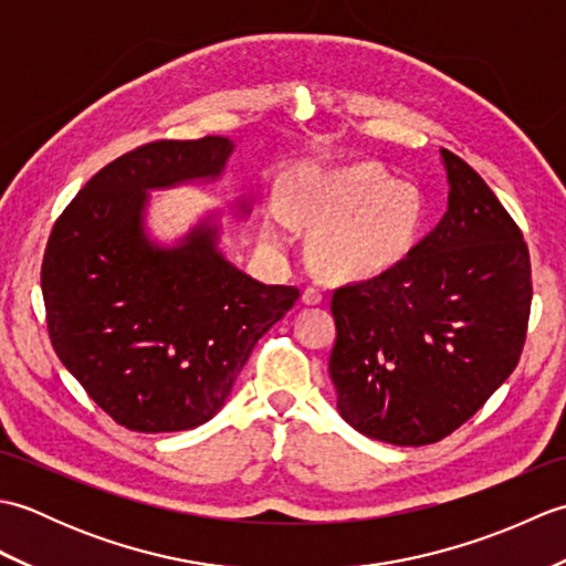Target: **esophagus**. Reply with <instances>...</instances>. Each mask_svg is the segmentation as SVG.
Returning a JSON list of instances; mask_svg holds the SVG:
<instances>
[{"label": "esophagus", "instance_id": "34e87169", "mask_svg": "<svg viewBox=\"0 0 566 566\" xmlns=\"http://www.w3.org/2000/svg\"><path fill=\"white\" fill-rule=\"evenodd\" d=\"M302 298H304V304L314 306V304H321V302H323V294H321V290H316V286H306Z\"/></svg>", "mask_w": 566, "mask_h": 566}]
</instances>
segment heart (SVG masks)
Wrapping results in <instances>:
<instances>
[{
	"instance_id": "b5f03b06",
	"label": "heart",
	"mask_w": 566,
	"mask_h": 566,
	"mask_svg": "<svg viewBox=\"0 0 566 566\" xmlns=\"http://www.w3.org/2000/svg\"><path fill=\"white\" fill-rule=\"evenodd\" d=\"M314 223H333L323 238L326 255L343 268L375 270L411 243L420 223L418 191L371 163L321 177L302 203ZM276 238V228H270Z\"/></svg>"
}]
</instances>
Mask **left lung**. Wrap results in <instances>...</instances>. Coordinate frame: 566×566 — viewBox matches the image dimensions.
<instances>
[{"label": "left lung", "instance_id": "1", "mask_svg": "<svg viewBox=\"0 0 566 566\" xmlns=\"http://www.w3.org/2000/svg\"><path fill=\"white\" fill-rule=\"evenodd\" d=\"M448 211L394 268L333 292L328 371L338 411L367 438L438 442L521 359L531 255L521 228L464 160L440 150Z\"/></svg>", "mask_w": 566, "mask_h": 566}]
</instances>
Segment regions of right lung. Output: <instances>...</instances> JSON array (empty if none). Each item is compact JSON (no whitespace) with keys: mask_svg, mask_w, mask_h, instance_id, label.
I'll use <instances>...</instances> for the list:
<instances>
[{"mask_svg":"<svg viewBox=\"0 0 566 566\" xmlns=\"http://www.w3.org/2000/svg\"><path fill=\"white\" fill-rule=\"evenodd\" d=\"M235 143L158 140L94 175L48 238L41 290L60 363L116 423L177 432L221 411L252 347L298 290L262 284L219 250V213L172 245L148 235L150 191L216 182ZM240 216L250 201L240 197Z\"/></svg>","mask_w":566,"mask_h":566,"instance_id":"add662e5","label":"right lung"}]
</instances>
